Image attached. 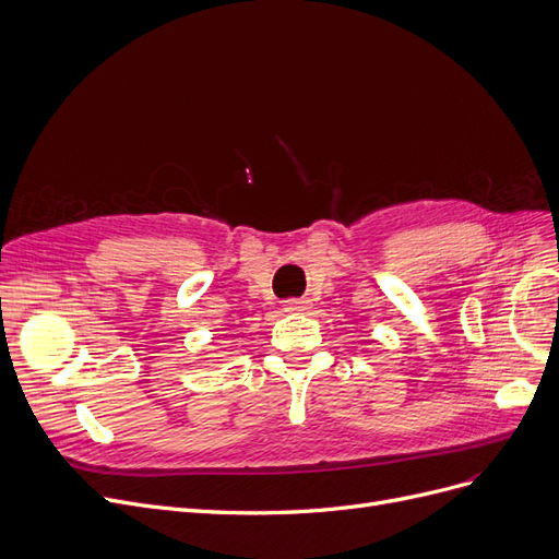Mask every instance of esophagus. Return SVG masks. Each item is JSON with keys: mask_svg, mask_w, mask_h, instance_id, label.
Instances as JSON below:
<instances>
[{"mask_svg": "<svg viewBox=\"0 0 559 559\" xmlns=\"http://www.w3.org/2000/svg\"><path fill=\"white\" fill-rule=\"evenodd\" d=\"M302 307H305V302L298 300V298H290V300L284 302V309H286V311H300Z\"/></svg>", "mask_w": 559, "mask_h": 559, "instance_id": "esophagus-1", "label": "esophagus"}]
</instances>
